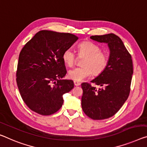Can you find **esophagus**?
Segmentation results:
<instances>
[{
    "label": "esophagus",
    "instance_id": "34e87169",
    "mask_svg": "<svg viewBox=\"0 0 147 147\" xmlns=\"http://www.w3.org/2000/svg\"><path fill=\"white\" fill-rule=\"evenodd\" d=\"M74 85H75L76 86H79V85H81V83L79 82V81H74Z\"/></svg>",
    "mask_w": 147,
    "mask_h": 147
}]
</instances>
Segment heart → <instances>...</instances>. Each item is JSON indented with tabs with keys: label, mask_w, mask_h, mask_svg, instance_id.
<instances>
[{
	"label": "heart",
	"mask_w": 147,
	"mask_h": 147,
	"mask_svg": "<svg viewBox=\"0 0 147 147\" xmlns=\"http://www.w3.org/2000/svg\"><path fill=\"white\" fill-rule=\"evenodd\" d=\"M100 47L91 41H84L78 46V55L85 56L81 67L69 69L67 76L71 80L82 81L92 74L98 76L102 73L108 63V56L100 51ZM62 60L67 66H72L76 62V56L71 49H66L62 53Z\"/></svg>",
	"instance_id": "1"
}]
</instances>
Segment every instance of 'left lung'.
Instances as JSON below:
<instances>
[{"mask_svg":"<svg viewBox=\"0 0 147 147\" xmlns=\"http://www.w3.org/2000/svg\"><path fill=\"white\" fill-rule=\"evenodd\" d=\"M90 38L107 43L110 56L106 69L91 81L101 88L96 89L87 83L81 84V107L90 118L107 119L120 109L129 94L134 73L131 56L121 39L114 33Z\"/></svg>","mask_w":147,"mask_h":147,"instance_id":"obj_1","label":"left lung"}]
</instances>
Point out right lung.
Here are the masks:
<instances>
[{
	"mask_svg": "<svg viewBox=\"0 0 147 147\" xmlns=\"http://www.w3.org/2000/svg\"><path fill=\"white\" fill-rule=\"evenodd\" d=\"M78 39L71 33L42 30L25 45L19 55L16 82L24 102L43 116L58 111L63 94L74 87L67 73L62 53Z\"/></svg>",
	"mask_w": 147,
	"mask_h": 147,
	"instance_id": "add662e5",
	"label": "right lung"
}]
</instances>
